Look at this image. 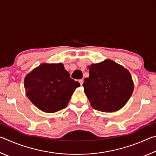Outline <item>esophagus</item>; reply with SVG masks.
I'll use <instances>...</instances> for the list:
<instances>
[{"instance_id": "1", "label": "esophagus", "mask_w": 156, "mask_h": 156, "mask_svg": "<svg viewBox=\"0 0 156 156\" xmlns=\"http://www.w3.org/2000/svg\"><path fill=\"white\" fill-rule=\"evenodd\" d=\"M83 79H80V80H79V83H80V85L82 86L83 85Z\"/></svg>"}]
</instances>
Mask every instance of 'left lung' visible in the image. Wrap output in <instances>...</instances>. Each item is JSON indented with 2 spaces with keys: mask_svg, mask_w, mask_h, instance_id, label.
<instances>
[{
  "mask_svg": "<svg viewBox=\"0 0 156 156\" xmlns=\"http://www.w3.org/2000/svg\"><path fill=\"white\" fill-rule=\"evenodd\" d=\"M89 69L83 87L91 107L103 112H113L125 105L133 91L131 73L122 65L106 59Z\"/></svg>",
  "mask_w": 156,
  "mask_h": 156,
  "instance_id": "1",
  "label": "left lung"
}]
</instances>
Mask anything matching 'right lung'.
Here are the masks:
<instances>
[{"label":"right lung","instance_id":"1","mask_svg":"<svg viewBox=\"0 0 156 156\" xmlns=\"http://www.w3.org/2000/svg\"><path fill=\"white\" fill-rule=\"evenodd\" d=\"M24 83L28 98L46 113L65 109L73 91L80 87L62 63H43L25 76Z\"/></svg>","mask_w":156,"mask_h":156}]
</instances>
